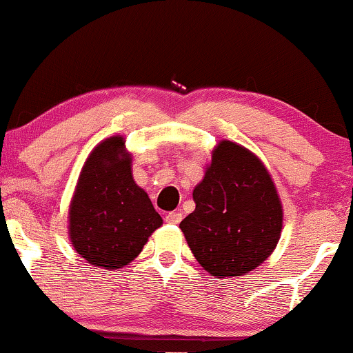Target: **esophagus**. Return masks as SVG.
<instances>
[{"instance_id":"obj_1","label":"esophagus","mask_w":353,"mask_h":353,"mask_svg":"<svg viewBox=\"0 0 353 353\" xmlns=\"http://www.w3.org/2000/svg\"><path fill=\"white\" fill-rule=\"evenodd\" d=\"M183 219V214L181 212H168L165 215V221L167 223H172V225H178Z\"/></svg>"}]
</instances>
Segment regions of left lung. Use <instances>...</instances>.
Masks as SVG:
<instances>
[{
  "label": "left lung",
  "mask_w": 353,
  "mask_h": 353,
  "mask_svg": "<svg viewBox=\"0 0 353 353\" xmlns=\"http://www.w3.org/2000/svg\"><path fill=\"white\" fill-rule=\"evenodd\" d=\"M192 199L196 209L180 228L212 276H241L272 255L281 236L283 207L268 170L249 149L220 141Z\"/></svg>",
  "instance_id": "obj_1"
}]
</instances>
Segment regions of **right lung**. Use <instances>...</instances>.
<instances>
[{
  "label": "right lung",
  "mask_w": 353,
  "mask_h": 353,
  "mask_svg": "<svg viewBox=\"0 0 353 353\" xmlns=\"http://www.w3.org/2000/svg\"><path fill=\"white\" fill-rule=\"evenodd\" d=\"M162 225L146 191L132 175L125 139L101 141L86 159L69 209L70 243L86 262L122 268Z\"/></svg>",
  "instance_id": "1"
}]
</instances>
